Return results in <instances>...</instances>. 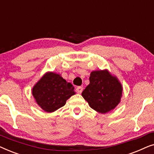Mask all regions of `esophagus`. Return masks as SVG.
<instances>
[{
	"label": "esophagus",
	"instance_id": "obj_1",
	"mask_svg": "<svg viewBox=\"0 0 154 154\" xmlns=\"http://www.w3.org/2000/svg\"><path fill=\"white\" fill-rule=\"evenodd\" d=\"M75 90H76V92H78V93L81 94L82 91H83V88L81 87V86H79V87L76 88V89H75Z\"/></svg>",
	"mask_w": 154,
	"mask_h": 154
}]
</instances>
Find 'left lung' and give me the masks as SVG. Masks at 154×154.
Segmentation results:
<instances>
[{
  "label": "left lung",
  "mask_w": 154,
  "mask_h": 154,
  "mask_svg": "<svg viewBox=\"0 0 154 154\" xmlns=\"http://www.w3.org/2000/svg\"><path fill=\"white\" fill-rule=\"evenodd\" d=\"M123 86L116 76L107 69L92 71L90 84L82 96L94 111L106 113L114 109L121 102Z\"/></svg>",
  "instance_id": "obj_1"
}]
</instances>
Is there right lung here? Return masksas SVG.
Instances as JSON below:
<instances>
[{
	"label": "right lung",
	"instance_id": "obj_1",
	"mask_svg": "<svg viewBox=\"0 0 154 154\" xmlns=\"http://www.w3.org/2000/svg\"><path fill=\"white\" fill-rule=\"evenodd\" d=\"M75 94L72 84L52 71L46 72L32 88L37 104L47 113H52L64 106L66 100Z\"/></svg>",
	"mask_w": 154,
	"mask_h": 154
}]
</instances>
